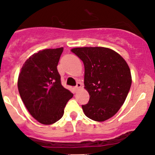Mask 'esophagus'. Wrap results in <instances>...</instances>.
I'll use <instances>...</instances> for the list:
<instances>
[{"label":"esophagus","instance_id":"obj_1","mask_svg":"<svg viewBox=\"0 0 155 155\" xmlns=\"http://www.w3.org/2000/svg\"><path fill=\"white\" fill-rule=\"evenodd\" d=\"M82 84L81 83V82H77V84H76V86L74 87L75 91L79 90V89H80L81 87H82Z\"/></svg>","mask_w":155,"mask_h":155}]
</instances>
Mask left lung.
<instances>
[{"instance_id":"obj_1","label":"left lung","mask_w":155,"mask_h":155,"mask_svg":"<svg viewBox=\"0 0 155 155\" xmlns=\"http://www.w3.org/2000/svg\"><path fill=\"white\" fill-rule=\"evenodd\" d=\"M71 51L83 61L84 85L90 95L82 105L87 118L104 121L118 112L130 88V70L116 51L104 47L74 48Z\"/></svg>"}]
</instances>
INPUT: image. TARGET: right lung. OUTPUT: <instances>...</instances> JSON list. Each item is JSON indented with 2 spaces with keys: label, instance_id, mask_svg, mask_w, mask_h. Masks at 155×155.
Wrapping results in <instances>:
<instances>
[{
  "label": "right lung",
  "instance_id": "obj_1",
  "mask_svg": "<svg viewBox=\"0 0 155 155\" xmlns=\"http://www.w3.org/2000/svg\"><path fill=\"white\" fill-rule=\"evenodd\" d=\"M63 47L35 53L25 62L18 75L20 97L32 117L43 124L62 118L73 94L63 87L57 66Z\"/></svg>",
  "mask_w": 155,
  "mask_h": 155
}]
</instances>
